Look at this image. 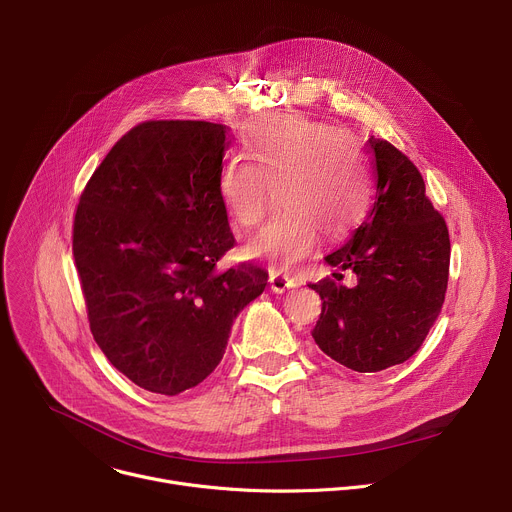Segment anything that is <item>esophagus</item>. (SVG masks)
<instances>
[{
    "instance_id": "1",
    "label": "esophagus",
    "mask_w": 512,
    "mask_h": 512,
    "mask_svg": "<svg viewBox=\"0 0 512 512\" xmlns=\"http://www.w3.org/2000/svg\"><path fill=\"white\" fill-rule=\"evenodd\" d=\"M294 285H296L294 279L283 275V273H279V271H271V273H269V287H271V291H275V294H283L285 289L294 287Z\"/></svg>"
}]
</instances>
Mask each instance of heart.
<instances>
[{
	"instance_id": "b5f03b06",
	"label": "heart",
	"mask_w": 512,
	"mask_h": 512,
	"mask_svg": "<svg viewBox=\"0 0 512 512\" xmlns=\"http://www.w3.org/2000/svg\"><path fill=\"white\" fill-rule=\"evenodd\" d=\"M245 154L231 156L218 192L235 221L257 227L275 200L285 208L249 243L253 257L291 269L316 249L320 233L344 235L364 214L371 182L348 135L300 115H267L253 123Z\"/></svg>"
}]
</instances>
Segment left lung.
Here are the masks:
<instances>
[{"instance_id":"left-lung-1","label":"left lung","mask_w":512,"mask_h":512,"mask_svg":"<svg viewBox=\"0 0 512 512\" xmlns=\"http://www.w3.org/2000/svg\"><path fill=\"white\" fill-rule=\"evenodd\" d=\"M367 145L377 174L375 206L326 257L328 265L354 271L356 285L330 277L310 283L322 298L316 344L356 373L385 371L417 352L442 310L450 275L448 227L419 170L387 139L371 137Z\"/></svg>"}]
</instances>
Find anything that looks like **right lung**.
I'll list each match as a JSON object with an SVG mask.
<instances>
[{
  "label": "right lung",
  "mask_w": 512,
  "mask_h": 512,
  "mask_svg": "<svg viewBox=\"0 0 512 512\" xmlns=\"http://www.w3.org/2000/svg\"><path fill=\"white\" fill-rule=\"evenodd\" d=\"M229 127L162 119L129 129L93 172L72 255L95 342L137 387L178 395L221 362L267 271L216 263L235 247L218 192Z\"/></svg>",
  "instance_id": "add662e5"
}]
</instances>
